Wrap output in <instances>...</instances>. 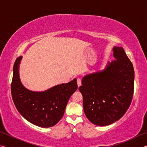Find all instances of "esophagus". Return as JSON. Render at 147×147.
I'll list each match as a JSON object with an SVG mask.
<instances>
[{
    "instance_id": "obj_1",
    "label": "esophagus",
    "mask_w": 147,
    "mask_h": 147,
    "mask_svg": "<svg viewBox=\"0 0 147 147\" xmlns=\"http://www.w3.org/2000/svg\"><path fill=\"white\" fill-rule=\"evenodd\" d=\"M82 84V80L80 78H77V84H78V86L80 87L81 86Z\"/></svg>"
}]
</instances>
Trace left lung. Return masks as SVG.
<instances>
[{"label":"left lung","instance_id":"left-lung-1","mask_svg":"<svg viewBox=\"0 0 147 147\" xmlns=\"http://www.w3.org/2000/svg\"><path fill=\"white\" fill-rule=\"evenodd\" d=\"M117 59L104 70L89 74L82 78L79 91L83 96V106L89 121L106 126L118 121L126 112L132 100L134 69L122 47H115Z\"/></svg>","mask_w":147,"mask_h":147}]
</instances>
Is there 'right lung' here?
<instances>
[{
  "label": "right lung",
  "mask_w": 147,
  "mask_h": 147,
  "mask_svg": "<svg viewBox=\"0 0 147 147\" xmlns=\"http://www.w3.org/2000/svg\"><path fill=\"white\" fill-rule=\"evenodd\" d=\"M21 58L20 56L15 61L11 84L15 106L30 123L43 128L53 126L62 118L69 98L78 88L76 79L43 92L29 91L19 79V65Z\"/></svg>",
  "instance_id": "1"
}]
</instances>
